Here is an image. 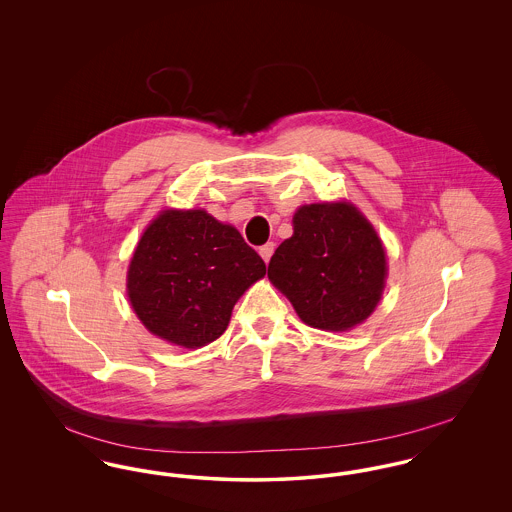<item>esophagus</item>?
<instances>
[{
  "label": "esophagus",
  "mask_w": 512,
  "mask_h": 512,
  "mask_svg": "<svg viewBox=\"0 0 512 512\" xmlns=\"http://www.w3.org/2000/svg\"><path fill=\"white\" fill-rule=\"evenodd\" d=\"M272 253H274V244H272V242H268V244L263 245V247H259V255L263 257V261H265V263L270 261Z\"/></svg>",
  "instance_id": "1"
}]
</instances>
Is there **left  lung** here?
Instances as JSON below:
<instances>
[{
    "label": "left lung",
    "mask_w": 512,
    "mask_h": 512,
    "mask_svg": "<svg viewBox=\"0 0 512 512\" xmlns=\"http://www.w3.org/2000/svg\"><path fill=\"white\" fill-rule=\"evenodd\" d=\"M388 276L386 251L372 224L347 203H311L293 215V236L268 263L270 282L299 318L345 332L376 309Z\"/></svg>",
    "instance_id": "1"
}]
</instances>
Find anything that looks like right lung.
Masks as SVG:
<instances>
[{
	"label": "right lung",
	"mask_w": 512,
	"mask_h": 512,
	"mask_svg": "<svg viewBox=\"0 0 512 512\" xmlns=\"http://www.w3.org/2000/svg\"><path fill=\"white\" fill-rule=\"evenodd\" d=\"M265 274L234 226L203 209H167L138 242L126 290L151 334L197 349L222 336L236 301Z\"/></svg>",
	"instance_id": "add662e5"
}]
</instances>
